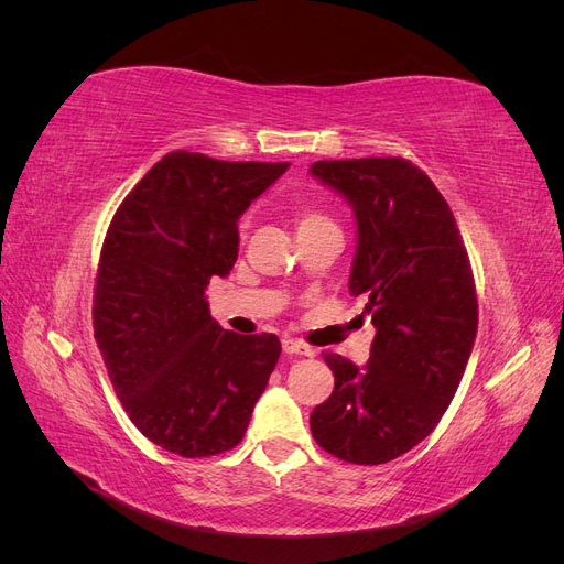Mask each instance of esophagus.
<instances>
[{"label":"esophagus","mask_w":564,"mask_h":564,"mask_svg":"<svg viewBox=\"0 0 564 564\" xmlns=\"http://www.w3.org/2000/svg\"><path fill=\"white\" fill-rule=\"evenodd\" d=\"M282 348L286 355H315V350L311 346H305L303 340H296V338H284Z\"/></svg>","instance_id":"obj_1"}]
</instances>
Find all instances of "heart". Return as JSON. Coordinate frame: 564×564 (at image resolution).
<instances>
[{
  "mask_svg": "<svg viewBox=\"0 0 564 564\" xmlns=\"http://www.w3.org/2000/svg\"><path fill=\"white\" fill-rule=\"evenodd\" d=\"M294 220H296V232L299 235L324 228V226H334L329 216H324L322 212H317L313 207H299L296 214H294Z\"/></svg>",
  "mask_w": 564,
  "mask_h": 564,
  "instance_id": "obj_1",
  "label": "heart"
}]
</instances>
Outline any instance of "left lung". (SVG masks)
I'll list each match as a JSON object with an SVG mask.
<instances>
[{"label":"left lung","mask_w":564,"mask_h":564,"mask_svg":"<svg viewBox=\"0 0 564 564\" xmlns=\"http://www.w3.org/2000/svg\"><path fill=\"white\" fill-rule=\"evenodd\" d=\"M311 176L352 209L348 289L369 299L377 329L367 365L324 355L334 390L311 431L348 464H388L433 433L466 371L477 334L468 253L449 204L412 162L324 160Z\"/></svg>","instance_id":"obj_1"}]
</instances>
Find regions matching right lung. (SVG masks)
<instances>
[{"label": "right lung", "instance_id": "obj_1", "mask_svg": "<svg viewBox=\"0 0 564 564\" xmlns=\"http://www.w3.org/2000/svg\"><path fill=\"white\" fill-rule=\"evenodd\" d=\"M286 169L169 152L108 228L94 336L129 419L166 452L199 458L240 445L280 360L275 334L220 327L207 286L230 275L237 224Z\"/></svg>", "mask_w": 564, "mask_h": 564}]
</instances>
